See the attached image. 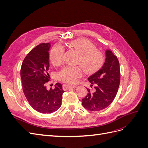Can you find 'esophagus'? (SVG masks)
<instances>
[{
  "mask_svg": "<svg viewBox=\"0 0 148 148\" xmlns=\"http://www.w3.org/2000/svg\"><path fill=\"white\" fill-rule=\"evenodd\" d=\"M75 86H71V85H68V84H64L63 86V89L64 90H69V89L75 88Z\"/></svg>",
  "mask_w": 148,
  "mask_h": 148,
  "instance_id": "1",
  "label": "esophagus"
}]
</instances>
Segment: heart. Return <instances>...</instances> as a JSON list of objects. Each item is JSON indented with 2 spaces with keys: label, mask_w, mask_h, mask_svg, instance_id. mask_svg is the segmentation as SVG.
I'll use <instances>...</instances> for the list:
<instances>
[{
  "label": "heart",
  "mask_w": 148,
  "mask_h": 148,
  "mask_svg": "<svg viewBox=\"0 0 148 148\" xmlns=\"http://www.w3.org/2000/svg\"><path fill=\"white\" fill-rule=\"evenodd\" d=\"M69 48L77 52L79 57L77 64L81 65L85 72L92 73L99 69L104 62L102 53L96 49L95 44L86 39H78L68 44ZM64 49L59 45L53 47L50 53L52 64L58 66L63 61ZM83 75V70L79 66H66L59 73V78L69 84H75Z\"/></svg>",
  "instance_id": "1"
}]
</instances>
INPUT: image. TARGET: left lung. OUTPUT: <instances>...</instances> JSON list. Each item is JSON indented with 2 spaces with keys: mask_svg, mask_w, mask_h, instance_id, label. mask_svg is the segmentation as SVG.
I'll return each instance as SVG.
<instances>
[{
  "mask_svg": "<svg viewBox=\"0 0 148 148\" xmlns=\"http://www.w3.org/2000/svg\"><path fill=\"white\" fill-rule=\"evenodd\" d=\"M106 58L102 68L88 78L92 89L87 88L86 96L82 105L91 111H98L108 107L115 97L120 81V70L117 57L107 50Z\"/></svg>",
  "mask_w": 148,
  "mask_h": 148,
  "instance_id": "left-lung-1",
  "label": "left lung"
}]
</instances>
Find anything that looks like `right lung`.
I'll return each instance as SVG.
<instances>
[{"mask_svg":"<svg viewBox=\"0 0 148 148\" xmlns=\"http://www.w3.org/2000/svg\"><path fill=\"white\" fill-rule=\"evenodd\" d=\"M50 47L49 43L36 46L25 58L20 71L26 99L34 110L42 114H51L59 109L65 92L60 83H56L53 89H46L45 83L51 79L48 73Z\"/></svg>","mask_w":148,"mask_h":148,"instance_id":"right-lung-1","label":"right lung"}]
</instances>
